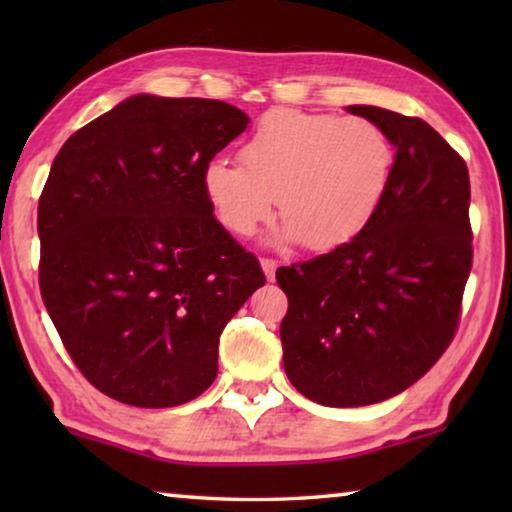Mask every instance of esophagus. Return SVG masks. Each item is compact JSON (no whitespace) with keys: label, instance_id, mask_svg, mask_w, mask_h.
<instances>
[{"label":"esophagus","instance_id":"1","mask_svg":"<svg viewBox=\"0 0 512 512\" xmlns=\"http://www.w3.org/2000/svg\"><path fill=\"white\" fill-rule=\"evenodd\" d=\"M262 271H264V275H266V280L268 282H273L275 280V271H277V262L275 259H262Z\"/></svg>","mask_w":512,"mask_h":512}]
</instances>
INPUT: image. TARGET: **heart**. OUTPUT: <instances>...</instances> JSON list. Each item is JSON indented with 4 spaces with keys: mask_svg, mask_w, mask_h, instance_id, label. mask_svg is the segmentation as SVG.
I'll return each mask as SVG.
<instances>
[{
    "mask_svg": "<svg viewBox=\"0 0 512 512\" xmlns=\"http://www.w3.org/2000/svg\"><path fill=\"white\" fill-rule=\"evenodd\" d=\"M241 164L212 158L203 192L232 235L253 237L273 216L282 237L327 253L357 239L391 187V137L366 117L275 108L259 119L239 151Z\"/></svg>",
    "mask_w": 512,
    "mask_h": 512,
    "instance_id": "obj_1",
    "label": "heart"
}]
</instances>
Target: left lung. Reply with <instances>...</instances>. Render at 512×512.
Segmentation results:
<instances>
[{"instance_id": "8db88e82", "label": "left lung", "mask_w": 512, "mask_h": 512, "mask_svg": "<svg viewBox=\"0 0 512 512\" xmlns=\"http://www.w3.org/2000/svg\"><path fill=\"white\" fill-rule=\"evenodd\" d=\"M391 137L384 203L332 253L277 268L289 309L280 339L298 393L336 409L384 402L452 343L472 268L465 160L418 117L348 106Z\"/></svg>"}]
</instances>
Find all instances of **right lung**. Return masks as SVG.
<instances>
[{
	"label": "right lung",
	"mask_w": 512,
	"mask_h": 512,
	"mask_svg": "<svg viewBox=\"0 0 512 512\" xmlns=\"http://www.w3.org/2000/svg\"><path fill=\"white\" fill-rule=\"evenodd\" d=\"M248 121L216 99L135 94L51 164L40 293L76 368L112 400L167 409L207 391L223 327L266 282L201 180Z\"/></svg>",
	"instance_id": "1"
}]
</instances>
